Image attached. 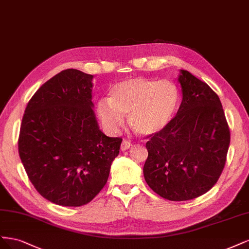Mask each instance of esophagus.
<instances>
[{
  "instance_id": "obj_1",
  "label": "esophagus",
  "mask_w": 249,
  "mask_h": 249,
  "mask_svg": "<svg viewBox=\"0 0 249 249\" xmlns=\"http://www.w3.org/2000/svg\"><path fill=\"white\" fill-rule=\"evenodd\" d=\"M132 147V143L130 142H127V141H123L121 143V150L122 151H126L128 149H130Z\"/></svg>"
}]
</instances>
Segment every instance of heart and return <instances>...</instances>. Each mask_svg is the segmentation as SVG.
<instances>
[{
    "label": "heart",
    "mask_w": 249,
    "mask_h": 249,
    "mask_svg": "<svg viewBox=\"0 0 249 249\" xmlns=\"http://www.w3.org/2000/svg\"><path fill=\"white\" fill-rule=\"evenodd\" d=\"M180 102L177 86L170 81L131 77L116 84L108 100L97 102V114L109 130H118L128 116L131 129L142 136H151L171 123Z\"/></svg>",
    "instance_id": "obj_1"
}]
</instances>
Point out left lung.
Segmentation results:
<instances>
[{
  "label": "left lung",
  "mask_w": 249,
  "mask_h": 249,
  "mask_svg": "<svg viewBox=\"0 0 249 249\" xmlns=\"http://www.w3.org/2000/svg\"><path fill=\"white\" fill-rule=\"evenodd\" d=\"M182 102L171 123L147 142L143 176L150 188L170 200L209 191L226 164L231 135L220 99L206 83L180 70Z\"/></svg>",
  "instance_id": "obj_1"
}]
</instances>
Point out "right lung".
<instances>
[{"instance_id":"obj_1","label":"right lung","mask_w":249,"mask_h":249,"mask_svg":"<svg viewBox=\"0 0 249 249\" xmlns=\"http://www.w3.org/2000/svg\"><path fill=\"white\" fill-rule=\"evenodd\" d=\"M93 77L77 69L61 71L37 90L21 121L22 165L39 194L60 206H83L99 194L122 142L100 130Z\"/></svg>"}]
</instances>
